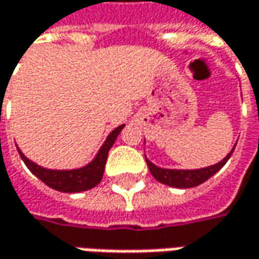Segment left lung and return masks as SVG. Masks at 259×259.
<instances>
[{"instance_id": "1", "label": "left lung", "mask_w": 259, "mask_h": 259, "mask_svg": "<svg viewBox=\"0 0 259 259\" xmlns=\"http://www.w3.org/2000/svg\"><path fill=\"white\" fill-rule=\"evenodd\" d=\"M236 148V147H234ZM234 148L231 150V153L228 154L224 160H221L220 163L209 166V167H203V169H196V170H177V169H161L157 167L155 164H153L148 158L147 164L148 169L158 182L170 185V187H177V188H193L197 187L200 184H203L204 181H207L210 177H213L224 164L228 161V158L231 157V154L234 151Z\"/></svg>"}]
</instances>
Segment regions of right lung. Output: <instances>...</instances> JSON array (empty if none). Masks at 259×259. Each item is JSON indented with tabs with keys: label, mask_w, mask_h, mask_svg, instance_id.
I'll use <instances>...</instances> for the list:
<instances>
[{
	"label": "right lung",
	"mask_w": 259,
	"mask_h": 259,
	"mask_svg": "<svg viewBox=\"0 0 259 259\" xmlns=\"http://www.w3.org/2000/svg\"><path fill=\"white\" fill-rule=\"evenodd\" d=\"M123 127H124V124L112 130L108 135L99 153L93 158V161H90L87 166L80 167V169H72V170L44 169V167L35 164L34 161H31L29 158H26L19 148H17V151L20 154V158L23 160V163L28 166V169L50 188H53L56 191H62V193H80V191H85V190L96 187L101 182V179L104 177V170H105L108 153Z\"/></svg>",
	"instance_id": "obj_1"
}]
</instances>
